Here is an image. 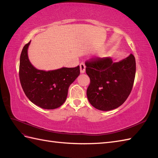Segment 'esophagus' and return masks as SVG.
I'll list each match as a JSON object with an SVG mask.
<instances>
[{"label": "esophagus", "instance_id": "esophagus-1", "mask_svg": "<svg viewBox=\"0 0 158 158\" xmlns=\"http://www.w3.org/2000/svg\"><path fill=\"white\" fill-rule=\"evenodd\" d=\"M80 73H84L85 70V65L84 63H81L80 64Z\"/></svg>", "mask_w": 158, "mask_h": 158}]
</instances>
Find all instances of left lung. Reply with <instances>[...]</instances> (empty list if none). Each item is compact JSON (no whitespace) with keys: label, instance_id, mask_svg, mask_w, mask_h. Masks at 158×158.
<instances>
[{"label":"left lung","instance_id":"left-lung-1","mask_svg":"<svg viewBox=\"0 0 158 158\" xmlns=\"http://www.w3.org/2000/svg\"><path fill=\"white\" fill-rule=\"evenodd\" d=\"M90 79L87 89L88 101L101 111L121 106L130 95L136 74L133 55L114 63L111 58H92L85 63Z\"/></svg>","mask_w":158,"mask_h":158}]
</instances>
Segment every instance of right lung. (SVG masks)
Masks as SVG:
<instances>
[{
    "label": "right lung",
    "mask_w": 158,
    "mask_h": 158,
    "mask_svg": "<svg viewBox=\"0 0 158 158\" xmlns=\"http://www.w3.org/2000/svg\"><path fill=\"white\" fill-rule=\"evenodd\" d=\"M30 44L23 47L20 59L19 77L23 92L33 103L43 109L59 107L67 97L70 85L80 74V66L47 72L37 70L28 59Z\"/></svg>",
    "instance_id": "add662e5"
}]
</instances>
